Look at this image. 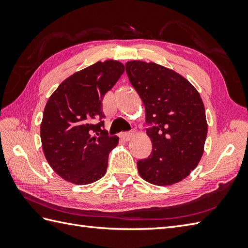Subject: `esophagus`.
<instances>
[{
	"mask_svg": "<svg viewBox=\"0 0 248 248\" xmlns=\"http://www.w3.org/2000/svg\"><path fill=\"white\" fill-rule=\"evenodd\" d=\"M134 136V132H123L120 134V138L123 139L124 140H125V141H128V140H130L131 139H132Z\"/></svg>",
	"mask_w": 248,
	"mask_h": 248,
	"instance_id": "1",
	"label": "esophagus"
}]
</instances>
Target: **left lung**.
I'll return each instance as SVG.
<instances>
[{
  "mask_svg": "<svg viewBox=\"0 0 248 248\" xmlns=\"http://www.w3.org/2000/svg\"><path fill=\"white\" fill-rule=\"evenodd\" d=\"M125 71L143 100L151 155L138 162L140 176L155 186H172L197 167L208 124L202 99L186 78L155 62L130 61Z\"/></svg>",
  "mask_w": 248,
  "mask_h": 248,
  "instance_id": "1",
  "label": "left lung"
}]
</instances>
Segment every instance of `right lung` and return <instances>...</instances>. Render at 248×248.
<instances>
[{
    "instance_id": "1",
    "label": "right lung",
    "mask_w": 248,
    "mask_h": 248,
    "mask_svg": "<svg viewBox=\"0 0 248 248\" xmlns=\"http://www.w3.org/2000/svg\"><path fill=\"white\" fill-rule=\"evenodd\" d=\"M124 71L120 62H97L62 81L46 102L40 124L41 146L57 175L77 186L101 179L117 136L103 129L102 100Z\"/></svg>"
}]
</instances>
